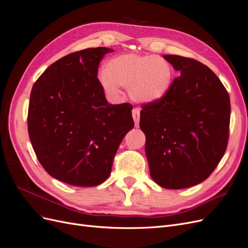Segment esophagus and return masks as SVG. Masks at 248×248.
I'll return each mask as SVG.
<instances>
[{"label": "esophagus", "instance_id": "esophagus-1", "mask_svg": "<svg viewBox=\"0 0 248 248\" xmlns=\"http://www.w3.org/2000/svg\"><path fill=\"white\" fill-rule=\"evenodd\" d=\"M140 110L139 108H134L132 109V118L134 120V125L136 127H139L140 124Z\"/></svg>", "mask_w": 248, "mask_h": 248}]
</instances>
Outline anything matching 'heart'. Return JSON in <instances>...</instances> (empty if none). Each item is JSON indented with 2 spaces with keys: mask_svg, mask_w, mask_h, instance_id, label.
Instances as JSON below:
<instances>
[{
  "mask_svg": "<svg viewBox=\"0 0 248 248\" xmlns=\"http://www.w3.org/2000/svg\"><path fill=\"white\" fill-rule=\"evenodd\" d=\"M98 78L104 91L111 96L119 95L120 87H123L128 88L136 102L153 103L169 93L174 68L161 57L127 52L109 59L106 71Z\"/></svg>",
  "mask_w": 248,
  "mask_h": 248,
  "instance_id": "b5f03b06",
  "label": "heart"
}]
</instances>
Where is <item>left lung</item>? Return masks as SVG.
Here are the masks:
<instances>
[{
    "mask_svg": "<svg viewBox=\"0 0 248 248\" xmlns=\"http://www.w3.org/2000/svg\"><path fill=\"white\" fill-rule=\"evenodd\" d=\"M179 77L159 101L140 110L150 175L164 188L182 189L206 180L229 141L230 96L216 74L191 58L167 55Z\"/></svg>",
    "mask_w": 248,
    "mask_h": 248,
    "instance_id": "1",
    "label": "left lung"
}]
</instances>
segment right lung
<instances>
[{
    "label": "right lung",
    "instance_id": "right-lung-1",
    "mask_svg": "<svg viewBox=\"0 0 248 248\" xmlns=\"http://www.w3.org/2000/svg\"><path fill=\"white\" fill-rule=\"evenodd\" d=\"M111 51L71 52L47 67L32 88L29 138L43 169L64 183L106 181L120 144L134 126L131 107L109 104L97 78L101 59Z\"/></svg>",
    "mask_w": 248,
    "mask_h": 248
}]
</instances>
